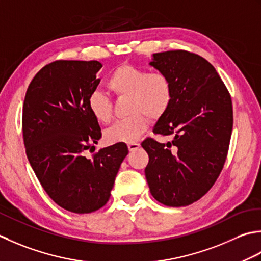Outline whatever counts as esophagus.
Returning <instances> with one entry per match:
<instances>
[{"label":"esophagus","mask_w":261,"mask_h":261,"mask_svg":"<svg viewBox=\"0 0 261 261\" xmlns=\"http://www.w3.org/2000/svg\"><path fill=\"white\" fill-rule=\"evenodd\" d=\"M127 146H128V150H129L130 152H133V151H136L137 148L140 147V143L132 142V143H128V144H127Z\"/></svg>","instance_id":"34e87169"}]
</instances>
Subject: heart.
<instances>
[{"label":"heart","instance_id":"obj_1","mask_svg":"<svg viewBox=\"0 0 261 261\" xmlns=\"http://www.w3.org/2000/svg\"><path fill=\"white\" fill-rule=\"evenodd\" d=\"M106 86L118 97H127V113L130 116L115 123L106 132L110 144L137 141L151 120H158L166 114L172 99V86L161 72L147 73L130 64H123L110 73ZM88 108L93 118L108 124L113 118L111 101L103 93L90 94Z\"/></svg>","mask_w":261,"mask_h":261}]
</instances>
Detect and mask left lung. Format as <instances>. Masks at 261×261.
I'll return each mask as SVG.
<instances>
[{
	"label": "left lung",
	"mask_w": 261,
	"mask_h": 261,
	"mask_svg": "<svg viewBox=\"0 0 261 261\" xmlns=\"http://www.w3.org/2000/svg\"><path fill=\"white\" fill-rule=\"evenodd\" d=\"M150 65L172 86L171 103L153 133L173 138L142 143L150 158L145 177L158 201L187 206L213 187L224 166L233 127L231 95L214 66L193 53H156Z\"/></svg>",
	"instance_id": "1"
}]
</instances>
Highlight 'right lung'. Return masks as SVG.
<instances>
[{"instance_id":"right-lung-1","label":"right lung","mask_w":261,"mask_h":261,"mask_svg":"<svg viewBox=\"0 0 261 261\" xmlns=\"http://www.w3.org/2000/svg\"><path fill=\"white\" fill-rule=\"evenodd\" d=\"M98 61H56L27 89L22 132L27 158L40 185L62 208L87 214L107 204L128 148L117 143L92 159L83 152L101 138L88 99L100 82Z\"/></svg>"}]
</instances>
